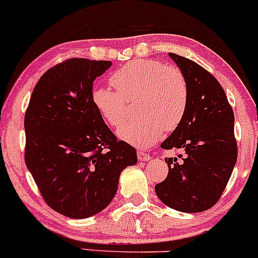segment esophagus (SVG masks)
<instances>
[{
    "instance_id": "1",
    "label": "esophagus",
    "mask_w": 258,
    "mask_h": 258,
    "mask_svg": "<svg viewBox=\"0 0 258 258\" xmlns=\"http://www.w3.org/2000/svg\"><path fill=\"white\" fill-rule=\"evenodd\" d=\"M137 158H139V160H141V161H146V160L150 159V155L148 153L143 152V150H137Z\"/></svg>"
}]
</instances>
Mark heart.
<instances>
[{
    "label": "heart",
    "instance_id": "1",
    "mask_svg": "<svg viewBox=\"0 0 258 258\" xmlns=\"http://www.w3.org/2000/svg\"><path fill=\"white\" fill-rule=\"evenodd\" d=\"M115 90L96 88L91 102L97 112L112 128H119L129 116V104L139 100L136 121L119 129L118 135L136 147L155 143L165 132H173L185 118L189 86L178 68L155 59L133 60L113 73Z\"/></svg>",
    "mask_w": 258,
    "mask_h": 258
}]
</instances>
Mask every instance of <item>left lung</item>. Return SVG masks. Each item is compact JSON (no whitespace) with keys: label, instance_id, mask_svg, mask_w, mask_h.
Returning a JSON list of instances; mask_svg holds the SVG:
<instances>
[{"label":"left lung","instance_id":"1","mask_svg":"<svg viewBox=\"0 0 258 258\" xmlns=\"http://www.w3.org/2000/svg\"><path fill=\"white\" fill-rule=\"evenodd\" d=\"M169 56L186 76L189 103L181 124L161 143L163 149L181 150V161L165 159L168 174L155 192L174 210L202 212L220 199L237 161L235 115L212 73L185 56Z\"/></svg>","mask_w":258,"mask_h":258}]
</instances>
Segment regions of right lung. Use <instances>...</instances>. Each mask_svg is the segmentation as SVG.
<instances>
[{
  "label": "right lung",
  "instance_id": "obj_1",
  "mask_svg": "<svg viewBox=\"0 0 258 258\" xmlns=\"http://www.w3.org/2000/svg\"><path fill=\"white\" fill-rule=\"evenodd\" d=\"M106 60L70 58L47 70L25 115V162L45 203L70 218H88L109 205L119 174L137 162L91 102Z\"/></svg>",
  "mask_w": 258,
  "mask_h": 258
}]
</instances>
